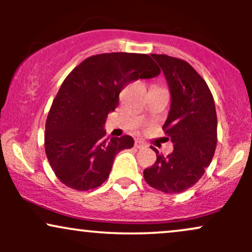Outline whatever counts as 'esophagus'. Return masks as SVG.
<instances>
[{
	"label": "esophagus",
	"instance_id": "34e87169",
	"mask_svg": "<svg viewBox=\"0 0 252 252\" xmlns=\"http://www.w3.org/2000/svg\"><path fill=\"white\" fill-rule=\"evenodd\" d=\"M135 147H136V148H146V147H148V144H147L142 140H136L135 141Z\"/></svg>",
	"mask_w": 252,
	"mask_h": 252
}]
</instances>
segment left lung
<instances>
[{
    "label": "left lung",
    "instance_id": "obj_1",
    "mask_svg": "<svg viewBox=\"0 0 252 252\" xmlns=\"http://www.w3.org/2000/svg\"><path fill=\"white\" fill-rule=\"evenodd\" d=\"M166 77L170 110L163 130L174 150L163 156L156 148V161L143 172L153 189L181 193L204 175L217 147L215 99L206 82L189 63L166 54H152ZM168 138V137H167Z\"/></svg>",
    "mask_w": 252,
    "mask_h": 252
}]
</instances>
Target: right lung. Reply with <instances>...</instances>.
Masks as SVG:
<instances>
[{"instance_id":"obj_1","label":"right lung","mask_w":252,"mask_h":252,"mask_svg":"<svg viewBox=\"0 0 252 252\" xmlns=\"http://www.w3.org/2000/svg\"><path fill=\"white\" fill-rule=\"evenodd\" d=\"M147 54L103 53L80 63L66 77L48 112L45 152L57 178L76 190L99 187L109 178L115 156L134 138L105 137L108 114L115 111L129 83L160 74Z\"/></svg>"}]
</instances>
